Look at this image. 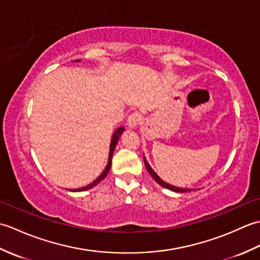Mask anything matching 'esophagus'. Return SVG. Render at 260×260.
<instances>
[{"label": "esophagus", "instance_id": "34e87169", "mask_svg": "<svg viewBox=\"0 0 260 260\" xmlns=\"http://www.w3.org/2000/svg\"><path fill=\"white\" fill-rule=\"evenodd\" d=\"M141 118H142V116H141V114L139 112L132 113L128 116V118H127V126H128L129 128H134V127H136L137 125H139Z\"/></svg>", "mask_w": 260, "mask_h": 260}]
</instances>
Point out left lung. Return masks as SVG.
Returning <instances> with one entry per match:
<instances>
[{
	"instance_id": "1",
	"label": "left lung",
	"mask_w": 260,
	"mask_h": 260,
	"mask_svg": "<svg viewBox=\"0 0 260 260\" xmlns=\"http://www.w3.org/2000/svg\"><path fill=\"white\" fill-rule=\"evenodd\" d=\"M144 163H145V167H146V170L148 171V173H150V174L152 175V178H153L154 180H155L159 185L167 187V189H169V190H171V191H174V192H190V191H192L191 189H182V187H176V186H173V185H171V184H168L167 182H164L163 180H161V179L158 178L157 174H156L155 172H154V171L151 169L150 165H148V163L146 162L145 158H144Z\"/></svg>"
}]
</instances>
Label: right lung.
<instances>
[{
  "mask_svg": "<svg viewBox=\"0 0 260 260\" xmlns=\"http://www.w3.org/2000/svg\"><path fill=\"white\" fill-rule=\"evenodd\" d=\"M77 61H79V60H77ZM123 132H124V127L121 126V127H119V128L116 129V132H115L113 137H112V142H110V147H109L108 163H107V165H106V169L104 170V172H103L101 175H99L98 178L92 182V183L88 184V185H86V186H82V187H80V189H76V190H74L75 192H76V191H86V190H88V189H91V187L97 185V184L99 183V182H101L102 180L105 179V176L107 175L108 171L110 170V167H112V157H113V153H114V150H115V146H116V144H117L119 136L121 135V133H123Z\"/></svg>",
  "mask_w": 260,
  "mask_h": 260,
  "instance_id": "add662e5",
  "label": "right lung"
}]
</instances>
